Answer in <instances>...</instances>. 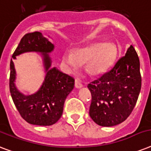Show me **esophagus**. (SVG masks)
Returning a JSON list of instances; mask_svg holds the SVG:
<instances>
[{"label": "esophagus", "instance_id": "obj_1", "mask_svg": "<svg viewBox=\"0 0 151 151\" xmlns=\"http://www.w3.org/2000/svg\"><path fill=\"white\" fill-rule=\"evenodd\" d=\"M74 85H75V88H82V84L81 83V81L78 79H76L75 82H74Z\"/></svg>", "mask_w": 151, "mask_h": 151}]
</instances>
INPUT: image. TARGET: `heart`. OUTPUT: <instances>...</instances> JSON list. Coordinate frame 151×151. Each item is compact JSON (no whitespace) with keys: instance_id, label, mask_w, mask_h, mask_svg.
<instances>
[{"instance_id":"1","label":"heart","mask_w":151,"mask_h":151,"mask_svg":"<svg viewBox=\"0 0 151 151\" xmlns=\"http://www.w3.org/2000/svg\"><path fill=\"white\" fill-rule=\"evenodd\" d=\"M118 54L117 46L111 42H96L83 48L73 49L72 53L63 55V62L69 69L78 68L85 63V69L90 75L103 74L114 64Z\"/></svg>"}]
</instances>
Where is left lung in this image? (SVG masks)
Returning <instances> with one entry per match:
<instances>
[{"instance_id": "left-lung-1", "label": "left lung", "mask_w": 151, "mask_h": 151, "mask_svg": "<svg viewBox=\"0 0 151 151\" xmlns=\"http://www.w3.org/2000/svg\"><path fill=\"white\" fill-rule=\"evenodd\" d=\"M92 93L89 115L97 124L112 127L127 119L141 89L139 59L133 46L114 67L88 85Z\"/></svg>"}]
</instances>
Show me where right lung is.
<instances>
[{
  "label": "right lung",
  "mask_w": 151,
  "mask_h": 151,
  "mask_svg": "<svg viewBox=\"0 0 151 151\" xmlns=\"http://www.w3.org/2000/svg\"><path fill=\"white\" fill-rule=\"evenodd\" d=\"M55 46L41 32L27 34L20 41L12 59L26 52L41 53L45 76L41 87L35 93L25 95L15 85L16 71L12 59L10 63L9 88L12 100L18 111L28 123L49 126L61 117L66 97L74 87V79L52 66L49 53Z\"/></svg>",
  "instance_id": "add662e5"
}]
</instances>
